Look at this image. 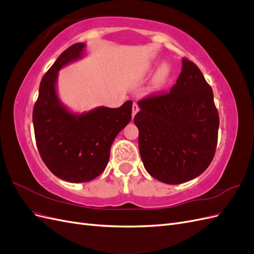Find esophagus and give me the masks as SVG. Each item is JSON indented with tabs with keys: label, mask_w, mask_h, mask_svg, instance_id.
<instances>
[{
	"label": "esophagus",
	"mask_w": 254,
	"mask_h": 254,
	"mask_svg": "<svg viewBox=\"0 0 254 254\" xmlns=\"http://www.w3.org/2000/svg\"><path fill=\"white\" fill-rule=\"evenodd\" d=\"M138 111H139L138 105H137V103H133V106H132V117L133 118L135 117V115L138 113Z\"/></svg>",
	"instance_id": "1"
}]
</instances>
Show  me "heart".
Wrapping results in <instances>:
<instances>
[{"mask_svg": "<svg viewBox=\"0 0 254 254\" xmlns=\"http://www.w3.org/2000/svg\"><path fill=\"white\" fill-rule=\"evenodd\" d=\"M170 74H171L170 67L168 66V64H164L163 66L157 70L156 74L154 75V78H153L154 88H156V89L163 88V87L167 84L168 79L170 78Z\"/></svg>", "mask_w": 254, "mask_h": 254, "instance_id": "obj_1", "label": "heart"}]
</instances>
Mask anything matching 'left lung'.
<instances>
[{"label":"left lung","mask_w":254,"mask_h":254,"mask_svg":"<svg viewBox=\"0 0 254 254\" xmlns=\"http://www.w3.org/2000/svg\"><path fill=\"white\" fill-rule=\"evenodd\" d=\"M134 123L139 153L150 176L181 184L200 176L213 161L219 116L213 90L200 69L186 59L170 92L138 102Z\"/></svg>","instance_id":"8db88e82"}]
</instances>
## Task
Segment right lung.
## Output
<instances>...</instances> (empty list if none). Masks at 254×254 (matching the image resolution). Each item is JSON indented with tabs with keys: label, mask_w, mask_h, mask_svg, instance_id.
<instances>
[{
	"label": "right lung",
	"mask_w": 254,
	"mask_h": 254,
	"mask_svg": "<svg viewBox=\"0 0 254 254\" xmlns=\"http://www.w3.org/2000/svg\"><path fill=\"white\" fill-rule=\"evenodd\" d=\"M85 43L69 47L42 77L33 111L35 138L50 171L71 183L88 182L106 168L112 143L132 118V101L118 108L99 106L82 114L71 112L57 92L59 71L81 60Z\"/></svg>",
	"instance_id": "right-lung-1"
}]
</instances>
